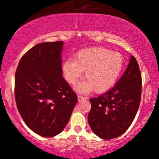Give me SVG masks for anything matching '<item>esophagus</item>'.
I'll list each match as a JSON object with an SVG mask.
<instances>
[{"label":"esophagus","instance_id":"esophagus-1","mask_svg":"<svg viewBox=\"0 0 159 159\" xmlns=\"http://www.w3.org/2000/svg\"><path fill=\"white\" fill-rule=\"evenodd\" d=\"M84 100H85V98H84V97H81V96H80V95H78V102H82V101H84Z\"/></svg>","mask_w":159,"mask_h":159}]
</instances>
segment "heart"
I'll use <instances>...</instances> for the list:
<instances>
[{
    "mask_svg": "<svg viewBox=\"0 0 159 159\" xmlns=\"http://www.w3.org/2000/svg\"><path fill=\"white\" fill-rule=\"evenodd\" d=\"M123 62L119 53L102 47L91 48L78 51L75 60L65 61L62 72L65 80L75 85L85 71L86 80L75 88L76 91L88 93L94 90L96 93H103L115 85L122 70Z\"/></svg>",
    "mask_w": 159,
    "mask_h": 159,
    "instance_id": "b5f03b06",
    "label": "heart"
}]
</instances>
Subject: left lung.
Here are the masks:
<instances>
[{
	"label": "left lung",
	"instance_id": "8db88e82",
	"mask_svg": "<svg viewBox=\"0 0 159 159\" xmlns=\"http://www.w3.org/2000/svg\"><path fill=\"white\" fill-rule=\"evenodd\" d=\"M142 75L134 56L125 71L105 94L90 99L88 121L93 132L103 139L121 135L132 123L141 101Z\"/></svg>",
	"mask_w": 159,
	"mask_h": 159
}]
</instances>
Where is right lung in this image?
Segmentation results:
<instances>
[{"label":"right lung","instance_id":"right-lung-1","mask_svg":"<svg viewBox=\"0 0 159 159\" xmlns=\"http://www.w3.org/2000/svg\"><path fill=\"white\" fill-rule=\"evenodd\" d=\"M63 48L64 41L37 44L21 57L16 70L17 109L27 126L42 137L60 134L78 102L62 76Z\"/></svg>","mask_w":159,"mask_h":159}]
</instances>
